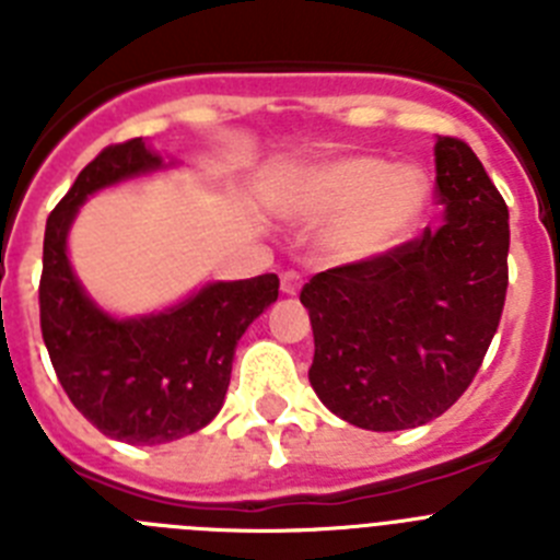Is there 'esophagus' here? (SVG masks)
I'll use <instances>...</instances> for the list:
<instances>
[{
	"label": "esophagus",
	"mask_w": 560,
	"mask_h": 560,
	"mask_svg": "<svg viewBox=\"0 0 560 560\" xmlns=\"http://www.w3.org/2000/svg\"><path fill=\"white\" fill-rule=\"evenodd\" d=\"M300 285H303V275L300 271H283V277H280V291L283 294H296Z\"/></svg>",
	"instance_id": "34e87169"
}]
</instances>
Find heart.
<instances>
[{
	"label": "heart",
	"mask_w": 560,
	"mask_h": 560,
	"mask_svg": "<svg viewBox=\"0 0 560 560\" xmlns=\"http://www.w3.org/2000/svg\"><path fill=\"white\" fill-rule=\"evenodd\" d=\"M429 201V176L418 165L389 167L353 156L319 167L305 182V215L339 221L328 249L339 260H361L398 244Z\"/></svg>",
	"instance_id": "obj_1"
}]
</instances>
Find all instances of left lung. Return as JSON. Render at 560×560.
Instances as JSON below:
<instances>
[{
  "instance_id": "obj_1",
  "label": "left lung",
  "mask_w": 560,
  "mask_h": 560,
  "mask_svg": "<svg viewBox=\"0 0 560 560\" xmlns=\"http://www.w3.org/2000/svg\"><path fill=\"white\" fill-rule=\"evenodd\" d=\"M438 224L373 257L319 271L300 303L314 328L311 387L373 432L423 427L468 389L508 294V205L477 153L434 142Z\"/></svg>"
}]
</instances>
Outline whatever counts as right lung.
Instances as JSON below:
<instances>
[{
  "label": "right lung",
  "mask_w": 560,
  "mask_h": 560,
  "mask_svg": "<svg viewBox=\"0 0 560 560\" xmlns=\"http://www.w3.org/2000/svg\"><path fill=\"white\" fill-rule=\"evenodd\" d=\"M142 137L97 153L49 212L38 283L42 336L63 393L106 438L156 446L199 432L219 415L237 339L277 300V275L210 283L165 314L112 319L72 275L67 232L86 196L156 171Z\"/></svg>",
  "instance_id": "right-lung-1"
}]
</instances>
